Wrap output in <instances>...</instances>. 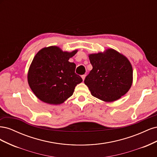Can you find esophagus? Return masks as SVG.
Here are the masks:
<instances>
[{
  "instance_id": "esophagus-1",
  "label": "esophagus",
  "mask_w": 157,
  "mask_h": 157,
  "mask_svg": "<svg viewBox=\"0 0 157 157\" xmlns=\"http://www.w3.org/2000/svg\"><path fill=\"white\" fill-rule=\"evenodd\" d=\"M81 77H82V80H84V79H85V77H86V75H82L81 76Z\"/></svg>"
}]
</instances>
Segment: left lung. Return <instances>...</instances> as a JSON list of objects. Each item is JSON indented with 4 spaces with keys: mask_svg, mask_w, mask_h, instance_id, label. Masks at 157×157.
Wrapping results in <instances>:
<instances>
[{
    "mask_svg": "<svg viewBox=\"0 0 157 157\" xmlns=\"http://www.w3.org/2000/svg\"><path fill=\"white\" fill-rule=\"evenodd\" d=\"M88 57L93 68L84 83L94 97L113 102L129 91L133 82V69L125 56L107 48Z\"/></svg>",
    "mask_w": 157,
    "mask_h": 157,
    "instance_id": "8db88e82",
    "label": "left lung"
}]
</instances>
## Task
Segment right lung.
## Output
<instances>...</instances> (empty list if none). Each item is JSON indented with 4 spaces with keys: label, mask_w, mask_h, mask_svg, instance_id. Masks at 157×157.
I'll return each instance as SVG.
<instances>
[{
    "label": "right lung",
    "mask_w": 157,
    "mask_h": 157,
    "mask_svg": "<svg viewBox=\"0 0 157 157\" xmlns=\"http://www.w3.org/2000/svg\"><path fill=\"white\" fill-rule=\"evenodd\" d=\"M78 52L63 51L51 46L35 56L27 73L29 86L36 97L50 105H59L72 96L82 79L75 73L76 65L69 59Z\"/></svg>",
    "instance_id": "obj_1"
}]
</instances>
